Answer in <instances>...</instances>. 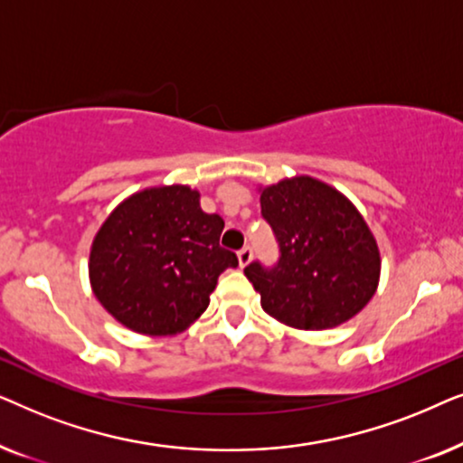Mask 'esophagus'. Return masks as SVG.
<instances>
[{
  "mask_svg": "<svg viewBox=\"0 0 463 463\" xmlns=\"http://www.w3.org/2000/svg\"><path fill=\"white\" fill-rule=\"evenodd\" d=\"M250 259H252V249H250L249 244H246V246H242V249L238 250V261L244 268V265L250 263Z\"/></svg>",
  "mask_w": 463,
  "mask_h": 463,
  "instance_id": "obj_1",
  "label": "esophagus"
}]
</instances>
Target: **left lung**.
Masks as SVG:
<instances>
[{"mask_svg": "<svg viewBox=\"0 0 463 463\" xmlns=\"http://www.w3.org/2000/svg\"><path fill=\"white\" fill-rule=\"evenodd\" d=\"M280 257L271 268L252 261L244 274L276 320L306 331L344 325L379 282V249L364 219L337 189L295 176L261 192Z\"/></svg>", "mask_w": 463, "mask_h": 463, "instance_id": "1", "label": "left lung"}]
</instances>
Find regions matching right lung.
I'll use <instances>...</instances> for the list:
<instances>
[{
	"instance_id": "right-lung-1",
	"label": "right lung",
	"mask_w": 463,
	"mask_h": 463,
	"mask_svg": "<svg viewBox=\"0 0 463 463\" xmlns=\"http://www.w3.org/2000/svg\"><path fill=\"white\" fill-rule=\"evenodd\" d=\"M219 214L185 185L151 187L109 214L90 250V282L107 312L130 331L175 335L208 307L236 252L219 244Z\"/></svg>"
}]
</instances>
